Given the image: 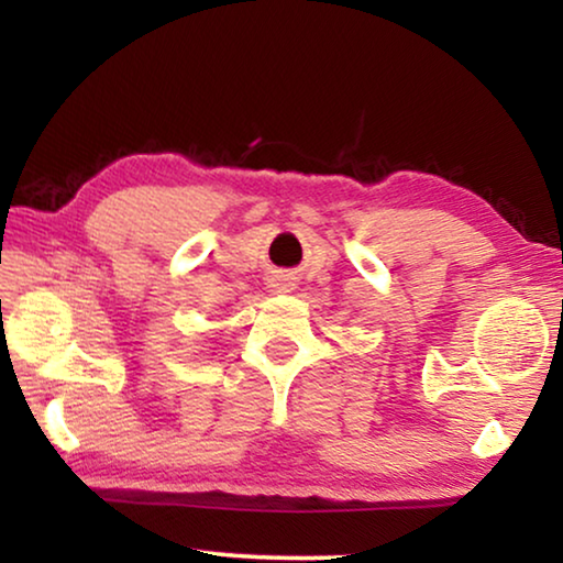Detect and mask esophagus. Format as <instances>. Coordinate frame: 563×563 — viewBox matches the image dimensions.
<instances>
[{"label": "esophagus", "instance_id": "34e87169", "mask_svg": "<svg viewBox=\"0 0 563 563\" xmlns=\"http://www.w3.org/2000/svg\"><path fill=\"white\" fill-rule=\"evenodd\" d=\"M271 290L278 292V295L290 292V290H292V280L285 278V275H283V278H273V280H271Z\"/></svg>", "mask_w": 563, "mask_h": 563}]
</instances>
